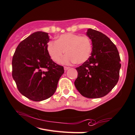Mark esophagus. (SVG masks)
Returning a JSON list of instances; mask_svg holds the SVG:
<instances>
[{
	"label": "esophagus",
	"mask_w": 135,
	"mask_h": 135,
	"mask_svg": "<svg viewBox=\"0 0 135 135\" xmlns=\"http://www.w3.org/2000/svg\"><path fill=\"white\" fill-rule=\"evenodd\" d=\"M68 69H70V67H64V70H65V71H67V70H68Z\"/></svg>",
	"instance_id": "34e87169"
}]
</instances>
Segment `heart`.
Listing matches in <instances>:
<instances>
[{"label": "heart", "instance_id": "1", "mask_svg": "<svg viewBox=\"0 0 135 135\" xmlns=\"http://www.w3.org/2000/svg\"><path fill=\"white\" fill-rule=\"evenodd\" d=\"M46 49L51 58L55 62L60 61L65 51L67 54L61 60V63L83 64L88 60L91 55L92 45L87 36L67 33L60 35L56 41H50Z\"/></svg>", "mask_w": 135, "mask_h": 135}]
</instances>
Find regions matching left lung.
<instances>
[{"label": "left lung", "instance_id": "left-lung-1", "mask_svg": "<svg viewBox=\"0 0 135 135\" xmlns=\"http://www.w3.org/2000/svg\"><path fill=\"white\" fill-rule=\"evenodd\" d=\"M86 34L92 42L91 56L76 68L74 84L83 96L97 99L107 95L118 82L120 58L116 45L104 34L90 28Z\"/></svg>", "mask_w": 135, "mask_h": 135}]
</instances>
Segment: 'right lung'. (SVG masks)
<instances>
[{
	"label": "right lung",
	"mask_w": 135,
	"mask_h": 135,
	"mask_svg": "<svg viewBox=\"0 0 135 135\" xmlns=\"http://www.w3.org/2000/svg\"><path fill=\"white\" fill-rule=\"evenodd\" d=\"M48 33L38 31L19 43L12 58V77L22 94L32 101L54 94L64 70L51 59L46 49Z\"/></svg>",
	"instance_id": "right-lung-1"
}]
</instances>
